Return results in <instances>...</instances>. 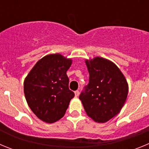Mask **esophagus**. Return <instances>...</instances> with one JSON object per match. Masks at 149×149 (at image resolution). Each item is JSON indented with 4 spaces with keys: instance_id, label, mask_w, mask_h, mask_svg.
<instances>
[{
    "instance_id": "34e87169",
    "label": "esophagus",
    "mask_w": 149,
    "mask_h": 149,
    "mask_svg": "<svg viewBox=\"0 0 149 149\" xmlns=\"http://www.w3.org/2000/svg\"><path fill=\"white\" fill-rule=\"evenodd\" d=\"M79 91L78 90H77V91H75V92H74V94H75V96L76 97H77V96L79 95Z\"/></svg>"
}]
</instances>
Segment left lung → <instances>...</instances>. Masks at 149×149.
<instances>
[{"label":"left lung","instance_id":"1","mask_svg":"<svg viewBox=\"0 0 149 149\" xmlns=\"http://www.w3.org/2000/svg\"><path fill=\"white\" fill-rule=\"evenodd\" d=\"M85 63L89 73V84L79 98L88 116L104 123L120 112L127 98L128 85L113 62L98 56Z\"/></svg>","mask_w":149,"mask_h":149}]
</instances>
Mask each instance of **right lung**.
I'll list each match as a JSON object with an SVG mask.
<instances>
[{
    "mask_svg": "<svg viewBox=\"0 0 149 149\" xmlns=\"http://www.w3.org/2000/svg\"><path fill=\"white\" fill-rule=\"evenodd\" d=\"M72 60L53 54L36 63L24 83L28 106L36 116L47 123H54L65 115L74 93L68 88L66 72Z\"/></svg>",
    "mask_w": 149,
    "mask_h": 149,
    "instance_id": "1",
    "label": "right lung"
}]
</instances>
